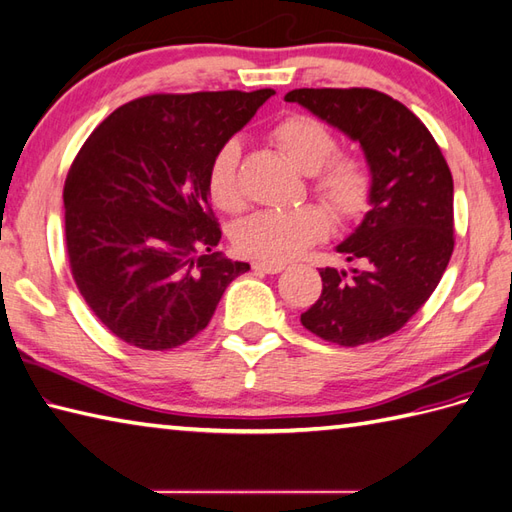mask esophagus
Listing matches in <instances>:
<instances>
[{"label": "esophagus", "instance_id": "obj_1", "mask_svg": "<svg viewBox=\"0 0 512 512\" xmlns=\"http://www.w3.org/2000/svg\"><path fill=\"white\" fill-rule=\"evenodd\" d=\"M253 270L264 272V275H277V272L285 270V266L277 264V261H253Z\"/></svg>", "mask_w": 512, "mask_h": 512}]
</instances>
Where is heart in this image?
Listing matches in <instances>:
<instances>
[{
	"mask_svg": "<svg viewBox=\"0 0 512 512\" xmlns=\"http://www.w3.org/2000/svg\"><path fill=\"white\" fill-rule=\"evenodd\" d=\"M270 139L296 170L310 174L312 194L323 200L340 222L358 220L371 207L375 192L371 165L360 154L336 152V135L316 117L303 113L283 117L270 130ZM240 159V144L227 139L213 152L207 168V192L213 205L227 213L244 207ZM329 227V213L320 205L264 209L237 222L231 240L237 251L248 257L288 261L325 240Z\"/></svg>",
	"mask_w": 512,
	"mask_h": 512,
	"instance_id": "b5f03b06",
	"label": "heart"
}]
</instances>
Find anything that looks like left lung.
I'll list each match as a JSON object with an SVG mask.
<instances>
[{
  "instance_id": "1",
  "label": "left lung",
  "mask_w": 512,
  "mask_h": 512,
  "mask_svg": "<svg viewBox=\"0 0 512 512\" xmlns=\"http://www.w3.org/2000/svg\"><path fill=\"white\" fill-rule=\"evenodd\" d=\"M285 100L360 141L375 176L371 211L338 246L351 268H320L323 294L301 323L340 347L382 340L421 310L454 253L449 165L419 117L382 91L294 89Z\"/></svg>"
}]
</instances>
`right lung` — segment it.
I'll return each instance as SVG.
<instances>
[{
  "label": "right lung",
  "mask_w": 512,
  "mask_h": 512,
  "mask_svg": "<svg viewBox=\"0 0 512 512\" xmlns=\"http://www.w3.org/2000/svg\"><path fill=\"white\" fill-rule=\"evenodd\" d=\"M272 89L152 93L126 102L78 150L63 187L71 277L130 347L168 351L209 325L227 285L251 270L213 248V152Z\"/></svg>",
  "instance_id": "right-lung-1"
}]
</instances>
